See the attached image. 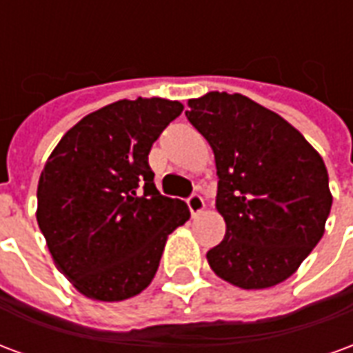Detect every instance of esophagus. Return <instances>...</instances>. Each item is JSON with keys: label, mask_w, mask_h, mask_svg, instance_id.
<instances>
[{"label": "esophagus", "mask_w": 353, "mask_h": 353, "mask_svg": "<svg viewBox=\"0 0 353 353\" xmlns=\"http://www.w3.org/2000/svg\"><path fill=\"white\" fill-rule=\"evenodd\" d=\"M187 204H189V210H191L192 215H199L200 212L204 210V206H206V204H204V199H202L200 194H196V192L187 199Z\"/></svg>", "instance_id": "1"}]
</instances>
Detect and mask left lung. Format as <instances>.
<instances>
[{
    "mask_svg": "<svg viewBox=\"0 0 353 353\" xmlns=\"http://www.w3.org/2000/svg\"><path fill=\"white\" fill-rule=\"evenodd\" d=\"M185 115L214 149L215 206L227 223L206 253L242 289L288 280L316 248L333 196L323 159L295 126L242 94L208 92Z\"/></svg>",
    "mask_w": 353,
    "mask_h": 353,
    "instance_id": "1",
    "label": "left lung"
}]
</instances>
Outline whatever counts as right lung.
Returning <instances> with one entry per match:
<instances>
[{
	"label": "right lung",
	"mask_w": 353,
	"mask_h": 353,
	"mask_svg": "<svg viewBox=\"0 0 353 353\" xmlns=\"http://www.w3.org/2000/svg\"><path fill=\"white\" fill-rule=\"evenodd\" d=\"M179 101L119 100L65 132L39 177L37 225L54 265L94 301L115 303L151 283L170 232L191 212L154 187L149 151Z\"/></svg>",
	"instance_id": "add662e5"
}]
</instances>
